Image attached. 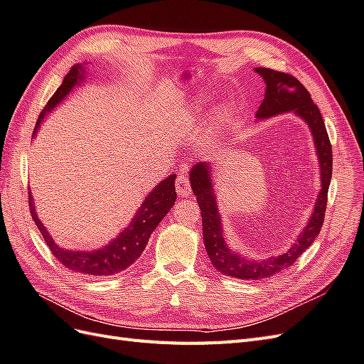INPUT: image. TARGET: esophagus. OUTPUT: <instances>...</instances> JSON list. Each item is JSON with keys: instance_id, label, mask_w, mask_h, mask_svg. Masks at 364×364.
<instances>
[{"instance_id": "1", "label": "esophagus", "mask_w": 364, "mask_h": 364, "mask_svg": "<svg viewBox=\"0 0 364 364\" xmlns=\"http://www.w3.org/2000/svg\"><path fill=\"white\" fill-rule=\"evenodd\" d=\"M176 193H178L181 198H189L192 193L189 178L184 172H180L178 175H176Z\"/></svg>"}]
</instances>
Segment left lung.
I'll list each match as a JSON object with an SVG mask.
<instances>
[{
	"mask_svg": "<svg viewBox=\"0 0 364 364\" xmlns=\"http://www.w3.org/2000/svg\"><path fill=\"white\" fill-rule=\"evenodd\" d=\"M255 72L262 75L266 82V93L262 106L257 110V118L263 119L284 112H295L309 126L315 151L320 161L321 191L316 198L311 220L304 226L303 234L292 245L286 254L266 259H246L228 247L223 237L221 217L217 208L215 192L212 184V172L209 163H197L191 171V186L197 197L203 218V240L206 252L213 267L223 275L240 279H264L291 267L296 258L318 237L323 226L326 204H328V191L332 178V146L329 141L320 109L311 98V93L295 77L284 72L267 68H257Z\"/></svg>",
	"mask_w": 364,
	"mask_h": 364,
	"instance_id": "left-lung-1",
	"label": "left lung"
}]
</instances>
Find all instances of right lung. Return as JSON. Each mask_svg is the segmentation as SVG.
<instances>
[{"instance_id": "1", "label": "right lung", "mask_w": 364, "mask_h": 364, "mask_svg": "<svg viewBox=\"0 0 364 364\" xmlns=\"http://www.w3.org/2000/svg\"><path fill=\"white\" fill-rule=\"evenodd\" d=\"M85 75L86 72L81 64H77V66H73L70 69L66 78L63 80V85L53 93L48 105L43 109L38 121H36L33 134H36V130H38L44 115L66 98L68 93L77 85H80V81L86 78ZM32 200L33 198L29 192L31 215L35 221V225L38 226L46 245L49 246L53 257H57V259L63 266H66L73 272H80L92 277H107L124 271V269H127L141 257L152 232L158 225H160V221L164 218L166 213L172 209L176 201L175 175H169L161 183H158V186H155V189L147 195L141 206H139L132 223L127 226V229L121 232V235H118L114 241H110L106 247L97 249L93 250V252H86V250H82V252L81 250H68L55 245V241L49 235V232L46 230L40 218L36 217Z\"/></svg>"}]
</instances>
